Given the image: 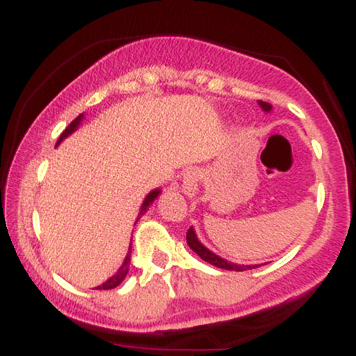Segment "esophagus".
<instances>
[{
	"label": "esophagus",
	"instance_id": "esophagus-1",
	"mask_svg": "<svg viewBox=\"0 0 356 356\" xmlns=\"http://www.w3.org/2000/svg\"><path fill=\"white\" fill-rule=\"evenodd\" d=\"M199 181H201V175L195 169H189L182 177V191L187 197L194 199L199 194Z\"/></svg>",
	"mask_w": 356,
	"mask_h": 356
}]
</instances>
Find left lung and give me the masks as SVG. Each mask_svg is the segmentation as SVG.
I'll list each match as a JSON object with an SVG mask.
<instances>
[{"mask_svg": "<svg viewBox=\"0 0 356 356\" xmlns=\"http://www.w3.org/2000/svg\"><path fill=\"white\" fill-rule=\"evenodd\" d=\"M257 104H259V107L263 108L264 112H271L273 108L271 104H268V102H263V100H257ZM187 244H189V248L195 252V254L201 257V259H204L206 263H209L216 268L227 269V271H248V269L259 268V264H236V263H231V261L224 259V257L218 256L216 252H212L211 249H207L201 241H199L194 227H191V229L187 231Z\"/></svg>", "mask_w": 356, "mask_h": 356, "instance_id": "obj_1", "label": "left lung"}]
</instances>
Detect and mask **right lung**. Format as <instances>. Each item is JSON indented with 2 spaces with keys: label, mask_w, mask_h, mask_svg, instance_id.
<instances>
[{
  "label": "right lung",
  "mask_w": 356,
  "mask_h": 356,
  "mask_svg": "<svg viewBox=\"0 0 356 356\" xmlns=\"http://www.w3.org/2000/svg\"><path fill=\"white\" fill-rule=\"evenodd\" d=\"M81 120H83V113H80L79 117L75 118V120L72 122L70 125L67 127V129L63 130V134H61L60 136V138H58V142H56V145L60 144L61 140H63V138H67L68 136H70V134H73L75 132L76 129H79V125L81 124ZM159 194H161V189H155V191H152V192H149V194H147V197L144 199V202H142V206H140V211H138V216H137V220L142 218V216L145 214L147 212V209H149V206L150 204H152L155 199L159 197ZM136 220V222H137ZM130 252H132V244H130L129 246V252H127V256H125V259H124V263H122V266L118 268V271L115 273V275H113L112 277H108L107 281H105L104 284H100V286H97L95 289H113V288H117L118 284L122 283V281L125 280V276H127V273H129V266H130Z\"/></svg>",
  "instance_id": "obj_1"
}]
</instances>
